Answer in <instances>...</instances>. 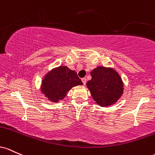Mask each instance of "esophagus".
Here are the masks:
<instances>
[{
  "label": "esophagus",
  "mask_w": 155,
  "mask_h": 155,
  "mask_svg": "<svg viewBox=\"0 0 155 155\" xmlns=\"http://www.w3.org/2000/svg\"><path fill=\"white\" fill-rule=\"evenodd\" d=\"M81 81H82L83 85H86V78H82V79H81Z\"/></svg>",
  "instance_id": "1"
}]
</instances>
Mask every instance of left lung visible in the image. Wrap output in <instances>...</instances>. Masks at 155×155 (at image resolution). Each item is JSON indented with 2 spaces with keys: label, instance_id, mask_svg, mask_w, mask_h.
<instances>
[{
  "label": "left lung",
  "instance_id": "obj_1",
  "mask_svg": "<svg viewBox=\"0 0 155 155\" xmlns=\"http://www.w3.org/2000/svg\"><path fill=\"white\" fill-rule=\"evenodd\" d=\"M91 80L86 86L93 99L100 106L115 103L123 93V83L114 69L98 67L91 72Z\"/></svg>",
  "mask_w": 155,
  "mask_h": 155
}]
</instances>
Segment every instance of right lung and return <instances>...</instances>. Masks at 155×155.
Instances as JSON below:
<instances>
[{"label": "right lung", "instance_id": "obj_1", "mask_svg": "<svg viewBox=\"0 0 155 155\" xmlns=\"http://www.w3.org/2000/svg\"><path fill=\"white\" fill-rule=\"evenodd\" d=\"M83 85L76 72L67 67H59L48 73L43 79L41 91L48 100L57 102L67 95L73 86Z\"/></svg>", "mask_w": 155, "mask_h": 155}]
</instances>
